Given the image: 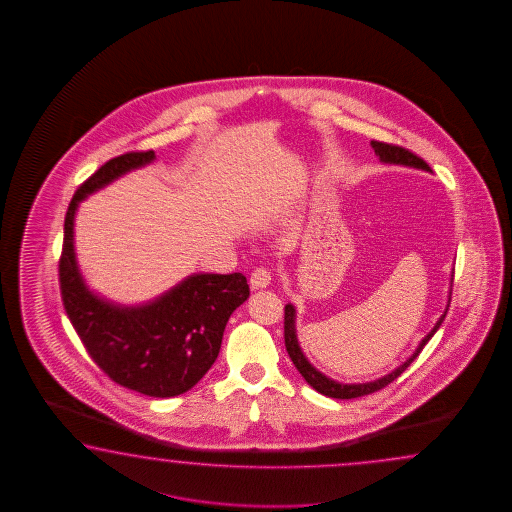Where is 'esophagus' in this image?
Wrapping results in <instances>:
<instances>
[{
  "label": "esophagus",
  "instance_id": "esophagus-1",
  "mask_svg": "<svg viewBox=\"0 0 512 512\" xmlns=\"http://www.w3.org/2000/svg\"><path fill=\"white\" fill-rule=\"evenodd\" d=\"M271 283V272L267 271L265 267H256L251 274L252 289H263Z\"/></svg>",
  "mask_w": 512,
  "mask_h": 512
}]
</instances>
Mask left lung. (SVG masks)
Instances as JSON below:
<instances>
[{
    "mask_svg": "<svg viewBox=\"0 0 512 512\" xmlns=\"http://www.w3.org/2000/svg\"><path fill=\"white\" fill-rule=\"evenodd\" d=\"M371 146H373L375 153L379 155V159H381L382 163L404 164V166H414V168H421V170H426V172H432L430 166H428L419 155H415L414 152L406 150L403 146L381 141H371ZM452 280H454V278H452ZM450 296H452V291H450ZM448 304H450V302H448ZM448 307H450V305H446L445 313L437 320L434 329L423 338V342L419 344V348L415 349L414 355L406 360L404 364H401L397 370L388 373L386 377H382L379 381L364 382V384H340V382L327 379L326 375H322L320 371L315 370V368L309 364V360L305 359L302 349L298 346L296 329H294V307L291 304L285 305V316H283L285 348H287V353H289V357L293 360L296 370L302 373V377L315 388L316 392H320L322 395H326V397H333V399H355V397H362V395H370V393L379 392L382 388H386L390 382L395 381V379L417 359V355L423 351V348L428 344V340L434 337L435 331L439 329V326H441L443 320H445Z\"/></svg>",
    "mask_w": 512,
    "mask_h": 512,
    "instance_id": "left-lung-1",
    "label": "left lung"
}]
</instances>
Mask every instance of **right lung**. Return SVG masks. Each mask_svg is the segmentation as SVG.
<instances>
[{
	"label": "right lung",
	"instance_id": "right-lung-1",
	"mask_svg": "<svg viewBox=\"0 0 512 512\" xmlns=\"http://www.w3.org/2000/svg\"><path fill=\"white\" fill-rule=\"evenodd\" d=\"M153 159V150L124 153L78 186L66 212L58 276L67 316L98 368L128 390L164 399L188 392L212 368L230 315L249 298V283L241 272L194 274L141 307L108 304L87 289L73 249L78 203Z\"/></svg>",
	"mask_w": 512,
	"mask_h": 512
}]
</instances>
